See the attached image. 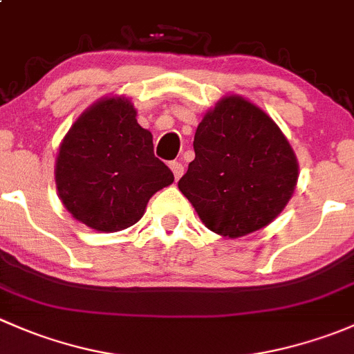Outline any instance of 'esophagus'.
<instances>
[{
    "mask_svg": "<svg viewBox=\"0 0 354 354\" xmlns=\"http://www.w3.org/2000/svg\"><path fill=\"white\" fill-rule=\"evenodd\" d=\"M169 167H171V171H173L174 178H176V180H180L181 174H183V171H185L183 164L178 162V160H173V162H169Z\"/></svg>",
    "mask_w": 354,
    "mask_h": 354,
    "instance_id": "1",
    "label": "esophagus"
}]
</instances>
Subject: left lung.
<instances>
[{"label": "left lung", "mask_w": 354, "mask_h": 354, "mask_svg": "<svg viewBox=\"0 0 354 354\" xmlns=\"http://www.w3.org/2000/svg\"><path fill=\"white\" fill-rule=\"evenodd\" d=\"M194 149L178 188L214 233L238 238L267 226L295 192L298 162L291 145L243 97L230 95L203 116Z\"/></svg>", "instance_id": "obj_1"}]
</instances>
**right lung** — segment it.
Returning a JSON list of instances; mask_svg holds the SVG:
<instances>
[{
    "mask_svg": "<svg viewBox=\"0 0 354 354\" xmlns=\"http://www.w3.org/2000/svg\"><path fill=\"white\" fill-rule=\"evenodd\" d=\"M135 114L127 99L99 101L75 121L59 147V198L92 230L114 233L133 226L149 198L174 181Z\"/></svg>",
    "mask_w": 354,
    "mask_h": 354,
    "instance_id": "1",
    "label": "right lung"
}]
</instances>
